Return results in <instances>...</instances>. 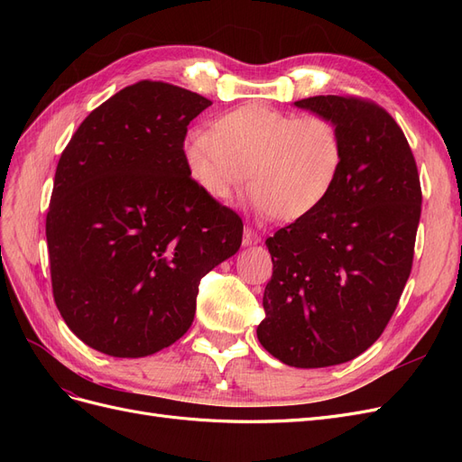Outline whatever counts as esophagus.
Returning <instances> with one entry per match:
<instances>
[{
	"label": "esophagus",
	"instance_id": "34e87169",
	"mask_svg": "<svg viewBox=\"0 0 462 462\" xmlns=\"http://www.w3.org/2000/svg\"><path fill=\"white\" fill-rule=\"evenodd\" d=\"M260 241V235L253 229V227H245V233H243V243L248 246V245H256Z\"/></svg>",
	"mask_w": 462,
	"mask_h": 462
}]
</instances>
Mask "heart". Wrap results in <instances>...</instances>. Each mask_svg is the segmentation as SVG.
<instances>
[{"label":"heart","mask_w":462,"mask_h":462,"mask_svg":"<svg viewBox=\"0 0 462 462\" xmlns=\"http://www.w3.org/2000/svg\"><path fill=\"white\" fill-rule=\"evenodd\" d=\"M183 160L192 183L212 200H227L250 179L248 202L258 216L299 221L337 185L345 138L328 116L245 104L221 114L212 129L190 131Z\"/></svg>","instance_id":"1"}]
</instances>
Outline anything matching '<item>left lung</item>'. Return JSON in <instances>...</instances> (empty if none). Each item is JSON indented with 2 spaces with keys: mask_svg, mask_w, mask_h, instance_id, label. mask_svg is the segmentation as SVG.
<instances>
[{
  "mask_svg": "<svg viewBox=\"0 0 462 462\" xmlns=\"http://www.w3.org/2000/svg\"><path fill=\"white\" fill-rule=\"evenodd\" d=\"M295 106L341 127L345 165L328 200L270 236L262 346L287 366L324 368L372 346L412 270L420 175L395 119L368 97L312 96Z\"/></svg>",
  "mask_w": 462,
  "mask_h": 462,
  "instance_id": "left-lung-1",
  "label": "left lung"
}]
</instances>
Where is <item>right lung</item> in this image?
<instances>
[{
  "label": "right lung",
  "mask_w": 462,
  "mask_h": 462,
  "mask_svg": "<svg viewBox=\"0 0 462 462\" xmlns=\"http://www.w3.org/2000/svg\"><path fill=\"white\" fill-rule=\"evenodd\" d=\"M208 97L138 80L79 125L46 216L53 300L77 337L119 358L183 337L200 279L233 256L243 219L192 183L189 123Z\"/></svg>",
  "instance_id": "right-lung-1"
}]
</instances>
